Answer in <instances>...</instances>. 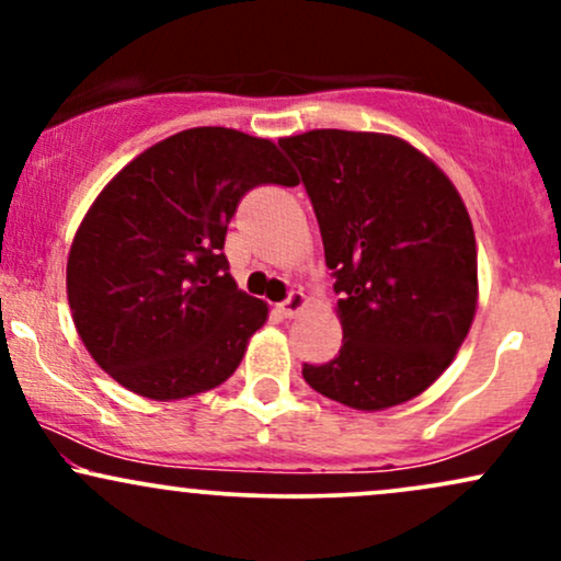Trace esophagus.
<instances>
[{"mask_svg": "<svg viewBox=\"0 0 561 561\" xmlns=\"http://www.w3.org/2000/svg\"><path fill=\"white\" fill-rule=\"evenodd\" d=\"M306 306H308L306 293H300V289H293V293H289V298L276 306V311H279L285 319H295Z\"/></svg>", "mask_w": 561, "mask_h": 561, "instance_id": "esophagus-1", "label": "esophagus"}]
</instances>
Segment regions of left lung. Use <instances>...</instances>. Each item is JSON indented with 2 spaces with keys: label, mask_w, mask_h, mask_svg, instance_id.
<instances>
[{
  "label": "left lung",
  "mask_w": 561,
  "mask_h": 561,
  "mask_svg": "<svg viewBox=\"0 0 561 561\" xmlns=\"http://www.w3.org/2000/svg\"><path fill=\"white\" fill-rule=\"evenodd\" d=\"M279 147L313 203L343 324L337 356L302 364V377L358 411L411 401L448 369L478 311L465 199L392 134L313 128Z\"/></svg>",
  "instance_id": "left-lung-1"
}]
</instances>
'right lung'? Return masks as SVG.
Returning a JSON list of instances; mask_svg holds the SVG:
<instances>
[{"label": "right lung", "mask_w": 561, "mask_h": 561, "mask_svg": "<svg viewBox=\"0 0 561 561\" xmlns=\"http://www.w3.org/2000/svg\"><path fill=\"white\" fill-rule=\"evenodd\" d=\"M298 176L272 139L199 126L147 147L96 195L68 253L76 332L115 382L150 401L234 375L268 306L224 255L242 195Z\"/></svg>", "instance_id": "obj_1"}]
</instances>
